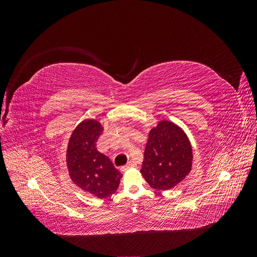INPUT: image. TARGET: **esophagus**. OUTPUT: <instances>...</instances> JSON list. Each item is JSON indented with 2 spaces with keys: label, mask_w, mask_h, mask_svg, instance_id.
Instances as JSON below:
<instances>
[{
  "label": "esophagus",
  "mask_w": 257,
  "mask_h": 257,
  "mask_svg": "<svg viewBox=\"0 0 257 257\" xmlns=\"http://www.w3.org/2000/svg\"><path fill=\"white\" fill-rule=\"evenodd\" d=\"M132 167H136V163L134 161H130L125 166H122L121 167V170H122V172H126L127 169H130Z\"/></svg>",
  "instance_id": "esophagus-1"
}]
</instances>
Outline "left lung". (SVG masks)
Listing matches in <instances>:
<instances>
[{"instance_id":"8db88e82","label":"left lung","mask_w":257,"mask_h":257,"mask_svg":"<svg viewBox=\"0 0 257 257\" xmlns=\"http://www.w3.org/2000/svg\"><path fill=\"white\" fill-rule=\"evenodd\" d=\"M193 165V148L181 126L160 120L150 130L141 173L152 189L167 191L184 180Z\"/></svg>"}]
</instances>
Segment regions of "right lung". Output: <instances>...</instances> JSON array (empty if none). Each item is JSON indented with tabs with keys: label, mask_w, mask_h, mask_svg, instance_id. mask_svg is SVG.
Instances as JSON below:
<instances>
[{
	"label": "right lung",
	"mask_w": 257,
	"mask_h": 257,
	"mask_svg": "<svg viewBox=\"0 0 257 257\" xmlns=\"http://www.w3.org/2000/svg\"><path fill=\"white\" fill-rule=\"evenodd\" d=\"M103 124L95 119L81 121L72 132L66 149V167L73 183L98 198L111 196L122 178L110 159L96 150Z\"/></svg>",
	"instance_id": "right-lung-1"
}]
</instances>
